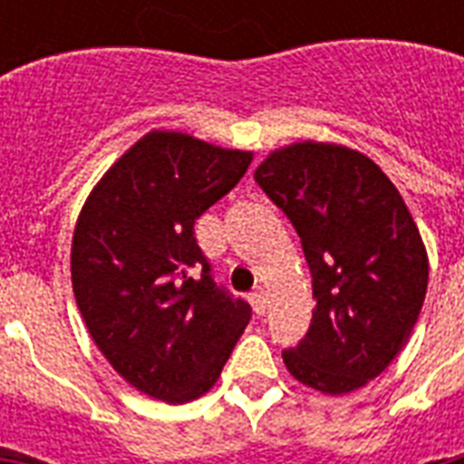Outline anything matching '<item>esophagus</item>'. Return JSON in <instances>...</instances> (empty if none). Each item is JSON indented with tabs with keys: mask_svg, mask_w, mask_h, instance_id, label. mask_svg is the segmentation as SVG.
<instances>
[{
	"mask_svg": "<svg viewBox=\"0 0 464 464\" xmlns=\"http://www.w3.org/2000/svg\"><path fill=\"white\" fill-rule=\"evenodd\" d=\"M250 304H253V308H255V313H257V315H265V313H267V308H269L267 291L262 289V286H257V289L250 294Z\"/></svg>",
	"mask_w": 464,
	"mask_h": 464,
	"instance_id": "esophagus-1",
	"label": "esophagus"
}]
</instances>
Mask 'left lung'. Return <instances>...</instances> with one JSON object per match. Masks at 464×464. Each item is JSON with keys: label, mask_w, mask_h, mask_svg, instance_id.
<instances>
[{"label": "left lung", "mask_w": 464, "mask_h": 464, "mask_svg": "<svg viewBox=\"0 0 464 464\" xmlns=\"http://www.w3.org/2000/svg\"><path fill=\"white\" fill-rule=\"evenodd\" d=\"M255 182L294 224L313 276V320L284 363L324 395L363 388L402 352L429 284L402 195L368 156L317 141L269 154Z\"/></svg>", "instance_id": "obj_1"}]
</instances>
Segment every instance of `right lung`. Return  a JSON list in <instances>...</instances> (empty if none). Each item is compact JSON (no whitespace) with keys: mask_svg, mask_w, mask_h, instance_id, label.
<instances>
[{"mask_svg":"<svg viewBox=\"0 0 464 464\" xmlns=\"http://www.w3.org/2000/svg\"><path fill=\"white\" fill-rule=\"evenodd\" d=\"M250 151L154 130L101 178L72 240L76 305L111 366L144 395L197 400L253 310L197 246L195 221L246 175Z\"/></svg>","mask_w":464,"mask_h":464,"instance_id":"right-lung-1","label":"right lung"}]
</instances>
